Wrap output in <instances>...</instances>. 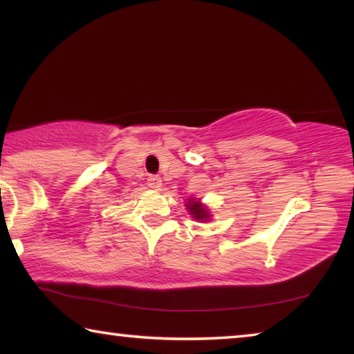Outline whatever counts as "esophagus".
Returning a JSON list of instances; mask_svg holds the SVG:
<instances>
[{
    "label": "esophagus",
    "instance_id": "1",
    "mask_svg": "<svg viewBox=\"0 0 354 354\" xmlns=\"http://www.w3.org/2000/svg\"><path fill=\"white\" fill-rule=\"evenodd\" d=\"M148 185L151 189L158 190V189H160V185H162V179H160L159 176H156V175H151L148 178Z\"/></svg>",
    "mask_w": 354,
    "mask_h": 354
}]
</instances>
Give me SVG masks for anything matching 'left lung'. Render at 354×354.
Returning <instances> with one entry per match:
<instances>
[{"instance_id":"left-lung-1","label":"left lung","mask_w":354,"mask_h":354,"mask_svg":"<svg viewBox=\"0 0 354 354\" xmlns=\"http://www.w3.org/2000/svg\"><path fill=\"white\" fill-rule=\"evenodd\" d=\"M185 207H187V211L190 212L192 217H194L195 220H201V221H206L209 220V217H211V214H209L207 207L203 205V203H200V200H195V198H189L187 205H185Z\"/></svg>"}]
</instances>
